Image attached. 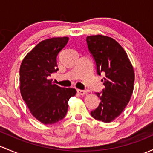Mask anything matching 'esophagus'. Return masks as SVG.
<instances>
[{
    "label": "esophagus",
    "mask_w": 153,
    "mask_h": 153,
    "mask_svg": "<svg viewBox=\"0 0 153 153\" xmlns=\"http://www.w3.org/2000/svg\"><path fill=\"white\" fill-rule=\"evenodd\" d=\"M77 92H78V93L79 94H80V95H84V94H85L87 93L86 91H85V90H80V89H78V90H77Z\"/></svg>",
    "instance_id": "esophagus-1"
}]
</instances>
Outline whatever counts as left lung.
Here are the masks:
<instances>
[{"mask_svg":"<svg viewBox=\"0 0 153 153\" xmlns=\"http://www.w3.org/2000/svg\"><path fill=\"white\" fill-rule=\"evenodd\" d=\"M86 41L97 73H105L102 80L105 88L97 93L101 101L91 115L96 120L110 123L122 113L130 101L134 90V68L126 52L113 38L96 35L87 37Z\"/></svg>","mask_w":153,"mask_h":153,"instance_id":"8db88e82","label":"left lung"}]
</instances>
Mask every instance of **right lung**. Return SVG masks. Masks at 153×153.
I'll return each mask as SVG.
<instances>
[{"label":"right lung","instance_id":"right-lung-1","mask_svg":"<svg viewBox=\"0 0 153 153\" xmlns=\"http://www.w3.org/2000/svg\"><path fill=\"white\" fill-rule=\"evenodd\" d=\"M68 37L43 40L30 51L19 69V89L32 115L43 124H53L66 115L68 101L76 94L72 88H62L49 77L58 70L56 57Z\"/></svg>","mask_w":153,"mask_h":153}]
</instances>
